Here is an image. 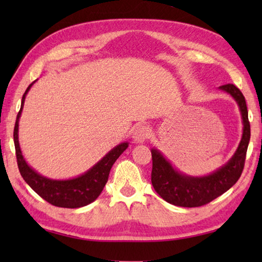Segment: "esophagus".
I'll list each match as a JSON object with an SVG mask.
<instances>
[{
  "mask_svg": "<svg viewBox=\"0 0 262 262\" xmlns=\"http://www.w3.org/2000/svg\"><path fill=\"white\" fill-rule=\"evenodd\" d=\"M150 136V129L149 127L144 125H140L135 128L134 133H133V139L136 143H143V142Z\"/></svg>",
  "mask_w": 262,
  "mask_h": 262,
  "instance_id": "1",
  "label": "esophagus"
}]
</instances>
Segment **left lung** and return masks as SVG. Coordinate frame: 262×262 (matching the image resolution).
Listing matches in <instances>:
<instances>
[{"mask_svg": "<svg viewBox=\"0 0 262 262\" xmlns=\"http://www.w3.org/2000/svg\"><path fill=\"white\" fill-rule=\"evenodd\" d=\"M219 89L231 96L238 105L243 122L242 140L232 157L224 165L206 176L184 173L162 151L152 148L151 183L159 196L171 205L187 208L207 205L231 188L242 174L251 137L246 101L241 90L233 84H224Z\"/></svg>", "mask_w": 262, "mask_h": 262, "instance_id": "8db88e82", "label": "left lung"}]
</instances>
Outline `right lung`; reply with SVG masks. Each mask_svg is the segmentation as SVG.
Wrapping results in <instances>:
<instances>
[{"label": "right lung", "mask_w": 262, "mask_h": 262, "mask_svg": "<svg viewBox=\"0 0 262 262\" xmlns=\"http://www.w3.org/2000/svg\"><path fill=\"white\" fill-rule=\"evenodd\" d=\"M35 82H37V79L30 84L28 89H26L25 94L23 95L20 110L18 114H17L14 129L16 157L20 174L26 181V184L39 196H41L43 200L50 202L53 206L62 208H81L90 205L103 192L105 185L108 180L111 168H112L113 164L119 158V156L128 148L129 143L128 142H122V143L115 145L94 166L89 168L84 173L74 177V178L52 179L40 174L25 161L23 154H21L18 140L19 119L21 112H23L25 97Z\"/></svg>", "instance_id": "add662e5"}]
</instances>
